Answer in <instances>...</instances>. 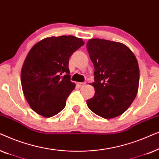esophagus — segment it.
<instances>
[{
    "instance_id": "34e87169",
    "label": "esophagus",
    "mask_w": 159,
    "mask_h": 159,
    "mask_svg": "<svg viewBox=\"0 0 159 159\" xmlns=\"http://www.w3.org/2000/svg\"><path fill=\"white\" fill-rule=\"evenodd\" d=\"M85 84V82H77V85L79 87V88H82V87H83Z\"/></svg>"
}]
</instances>
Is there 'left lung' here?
<instances>
[{"mask_svg": "<svg viewBox=\"0 0 159 159\" xmlns=\"http://www.w3.org/2000/svg\"><path fill=\"white\" fill-rule=\"evenodd\" d=\"M94 65L95 95L87 100L93 113L113 119L127 110L135 98L140 81L138 60L127 45L121 43L90 39L86 45Z\"/></svg>", "mask_w": 159, "mask_h": 159, "instance_id": "1", "label": "left lung"}]
</instances>
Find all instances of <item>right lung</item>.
<instances>
[{"instance_id": "obj_1", "label": "right lung", "mask_w": 159, "mask_h": 159, "mask_svg": "<svg viewBox=\"0 0 159 159\" xmlns=\"http://www.w3.org/2000/svg\"><path fill=\"white\" fill-rule=\"evenodd\" d=\"M84 44L82 38L72 35L49 37L30 49L21 67V83L37 114L48 118L64 109L75 88L69 75V58Z\"/></svg>"}]
</instances>
